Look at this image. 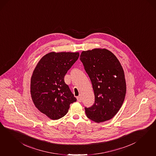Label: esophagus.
I'll return each instance as SVG.
<instances>
[{"label": "esophagus", "instance_id": "34e87169", "mask_svg": "<svg viewBox=\"0 0 156 156\" xmlns=\"http://www.w3.org/2000/svg\"><path fill=\"white\" fill-rule=\"evenodd\" d=\"M77 101H78L81 102V101H82V98H81V96L80 95L79 96L77 97Z\"/></svg>", "mask_w": 156, "mask_h": 156}]
</instances>
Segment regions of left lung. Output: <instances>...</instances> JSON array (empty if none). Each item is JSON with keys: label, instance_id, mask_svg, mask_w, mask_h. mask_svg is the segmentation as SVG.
<instances>
[{"label": "left lung", "instance_id": "8db88e82", "mask_svg": "<svg viewBox=\"0 0 156 156\" xmlns=\"http://www.w3.org/2000/svg\"><path fill=\"white\" fill-rule=\"evenodd\" d=\"M80 60L95 94L94 105L85 107L87 116L97 123L110 120L121 108L126 95V81L121 63L105 49L83 51Z\"/></svg>", "mask_w": 156, "mask_h": 156}]
</instances>
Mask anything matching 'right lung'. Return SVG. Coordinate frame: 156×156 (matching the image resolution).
Here are the masks:
<instances>
[{
	"label": "right lung",
	"instance_id": "right-lung-1",
	"mask_svg": "<svg viewBox=\"0 0 156 156\" xmlns=\"http://www.w3.org/2000/svg\"><path fill=\"white\" fill-rule=\"evenodd\" d=\"M79 57L78 52H50L41 59L33 71L30 83L32 100L51 119L64 116L70 104L77 101L64 77Z\"/></svg>",
	"mask_w": 156,
	"mask_h": 156
}]
</instances>
